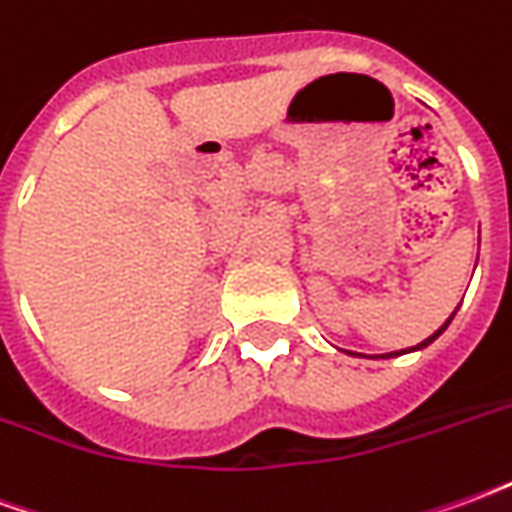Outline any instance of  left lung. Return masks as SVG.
I'll list each match as a JSON object with an SVG mask.
<instances>
[{
	"label": "left lung",
	"instance_id": "8db88e82",
	"mask_svg": "<svg viewBox=\"0 0 512 512\" xmlns=\"http://www.w3.org/2000/svg\"><path fill=\"white\" fill-rule=\"evenodd\" d=\"M452 318H455V312H452L450 318H447V323H444V326H439V329H436V332L430 334L428 340H422V343H419V345H414V348H408V351H422V348H428V345L433 343V340H436V337H439V334L444 332V329H447V326H450V321H452ZM400 354H406V351H392V354H384V356H381V359H392V356H400Z\"/></svg>",
	"mask_w": 512,
	"mask_h": 512
}]
</instances>
